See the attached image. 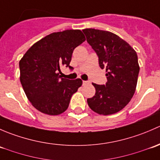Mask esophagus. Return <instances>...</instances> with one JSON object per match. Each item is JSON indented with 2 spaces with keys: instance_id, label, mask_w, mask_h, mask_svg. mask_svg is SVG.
Here are the masks:
<instances>
[{
  "instance_id": "34e87169",
  "label": "esophagus",
  "mask_w": 160,
  "mask_h": 160,
  "mask_svg": "<svg viewBox=\"0 0 160 160\" xmlns=\"http://www.w3.org/2000/svg\"><path fill=\"white\" fill-rule=\"evenodd\" d=\"M88 83H90L89 81H87V80H83V86L88 84Z\"/></svg>"
}]
</instances>
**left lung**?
Masks as SVG:
<instances>
[{"instance_id": "8db88e82", "label": "left lung", "mask_w": 160, "mask_h": 160, "mask_svg": "<svg viewBox=\"0 0 160 160\" xmlns=\"http://www.w3.org/2000/svg\"><path fill=\"white\" fill-rule=\"evenodd\" d=\"M88 44L94 50L101 69H106L105 84L93 83L96 93L88 99L91 110L109 115L123 109L133 97L139 66L138 56L128 43L112 32L86 28Z\"/></svg>"}]
</instances>
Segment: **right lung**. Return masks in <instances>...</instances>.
Masks as SVG:
<instances>
[{
    "mask_svg": "<svg viewBox=\"0 0 160 160\" xmlns=\"http://www.w3.org/2000/svg\"><path fill=\"white\" fill-rule=\"evenodd\" d=\"M85 40L80 30L54 32L35 43L24 55L19 62L20 81L37 110L57 115L68 108L82 80L62 78L59 73L62 66L72 70L70 66L72 52Z\"/></svg>",
    "mask_w": 160,
    "mask_h": 160,
    "instance_id": "1",
    "label": "right lung"
}]
</instances>
